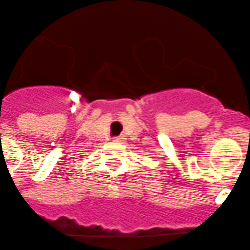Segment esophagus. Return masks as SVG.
Wrapping results in <instances>:
<instances>
[{"mask_svg": "<svg viewBox=\"0 0 250 250\" xmlns=\"http://www.w3.org/2000/svg\"><path fill=\"white\" fill-rule=\"evenodd\" d=\"M113 141H114V142L123 143V142H125V138H123L122 136H121V137H114V138H113Z\"/></svg>", "mask_w": 250, "mask_h": 250, "instance_id": "34e87169", "label": "esophagus"}]
</instances>
